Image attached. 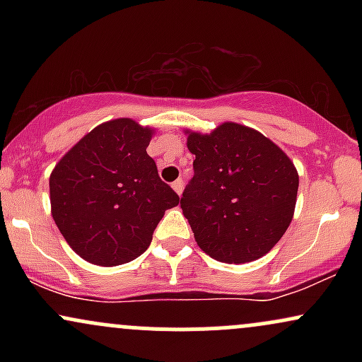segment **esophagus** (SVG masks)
Here are the masks:
<instances>
[{
	"label": "esophagus",
	"mask_w": 362,
	"mask_h": 362,
	"mask_svg": "<svg viewBox=\"0 0 362 362\" xmlns=\"http://www.w3.org/2000/svg\"><path fill=\"white\" fill-rule=\"evenodd\" d=\"M172 187H173V190H175V192H177L178 195H180V194H182V189H184V182H182V180H175V182H173V184H172Z\"/></svg>",
	"instance_id": "esophagus-1"
}]
</instances>
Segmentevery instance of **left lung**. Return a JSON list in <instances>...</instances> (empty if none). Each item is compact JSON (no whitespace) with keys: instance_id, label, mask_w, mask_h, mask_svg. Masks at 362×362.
<instances>
[{"instance_id":"8db88e82","label":"left lung","mask_w":362,"mask_h":362,"mask_svg":"<svg viewBox=\"0 0 362 362\" xmlns=\"http://www.w3.org/2000/svg\"><path fill=\"white\" fill-rule=\"evenodd\" d=\"M194 177L180 207L195 242L216 260L260 259L293 219L300 178L279 146L250 127L224 122L211 134L190 132Z\"/></svg>"}]
</instances>
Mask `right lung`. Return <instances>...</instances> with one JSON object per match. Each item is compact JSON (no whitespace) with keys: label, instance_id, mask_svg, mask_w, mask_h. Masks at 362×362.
<instances>
[{"label":"right lung","instance_id":"right-lung-1","mask_svg":"<svg viewBox=\"0 0 362 362\" xmlns=\"http://www.w3.org/2000/svg\"><path fill=\"white\" fill-rule=\"evenodd\" d=\"M151 129L131 119L95 127L54 168L52 218L78 255L97 265L126 264L146 252L165 211L180 197L146 153Z\"/></svg>","mask_w":362,"mask_h":362}]
</instances>
